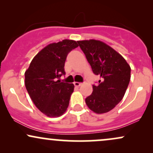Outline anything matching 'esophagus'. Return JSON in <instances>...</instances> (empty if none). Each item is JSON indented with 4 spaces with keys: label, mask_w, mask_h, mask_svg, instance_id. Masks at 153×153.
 Masks as SVG:
<instances>
[{
    "label": "esophagus",
    "mask_w": 153,
    "mask_h": 153,
    "mask_svg": "<svg viewBox=\"0 0 153 153\" xmlns=\"http://www.w3.org/2000/svg\"><path fill=\"white\" fill-rule=\"evenodd\" d=\"M82 82H74V85H75V86H76V87H79V86H80V85H82Z\"/></svg>",
    "instance_id": "obj_1"
}]
</instances>
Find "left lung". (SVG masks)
<instances>
[{
  "label": "left lung",
  "instance_id": "8db88e82",
  "mask_svg": "<svg viewBox=\"0 0 153 153\" xmlns=\"http://www.w3.org/2000/svg\"><path fill=\"white\" fill-rule=\"evenodd\" d=\"M78 43L93 73L101 78L97 85H93V93L85 99V103L95 113H106L124 97L130 80V66L120 54L102 42L90 39Z\"/></svg>",
  "mask_w": 153,
  "mask_h": 153
}]
</instances>
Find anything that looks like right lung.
<instances>
[{"mask_svg":"<svg viewBox=\"0 0 153 153\" xmlns=\"http://www.w3.org/2000/svg\"><path fill=\"white\" fill-rule=\"evenodd\" d=\"M78 47L76 42L69 39L50 44L33 58L25 72L28 94L36 108L47 117H60L68 108L74 85L57 79L65 74L67 56Z\"/></svg>","mask_w":153,"mask_h":153,"instance_id":"obj_1","label":"right lung"}]
</instances>
